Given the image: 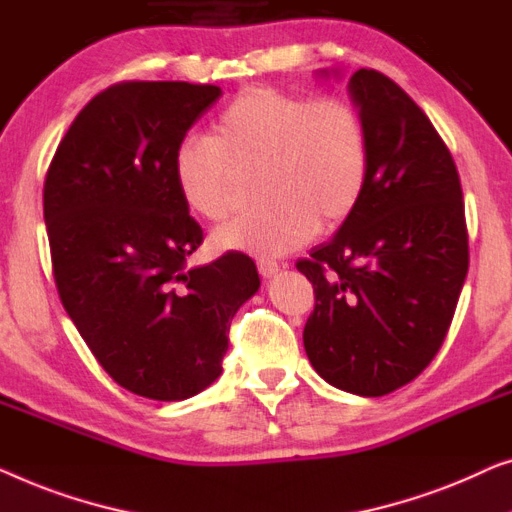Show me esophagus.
Listing matches in <instances>:
<instances>
[{"instance_id":"34e87169","label":"esophagus","mask_w":512,"mask_h":512,"mask_svg":"<svg viewBox=\"0 0 512 512\" xmlns=\"http://www.w3.org/2000/svg\"><path fill=\"white\" fill-rule=\"evenodd\" d=\"M257 271H259V276H262V278H271L273 273L278 271V262H276V259H269V257H259L257 259Z\"/></svg>"}]
</instances>
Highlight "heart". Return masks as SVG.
Listing matches in <instances>:
<instances>
[{"label": "heart", "mask_w": 512, "mask_h": 512, "mask_svg": "<svg viewBox=\"0 0 512 512\" xmlns=\"http://www.w3.org/2000/svg\"><path fill=\"white\" fill-rule=\"evenodd\" d=\"M183 204L220 222L236 208L239 176L259 171L269 201L215 229L213 246L229 253L285 255L355 211L371 171L366 122L345 99H313L278 88L243 90L206 136H187L174 153Z\"/></svg>", "instance_id": "heart-1"}]
</instances>
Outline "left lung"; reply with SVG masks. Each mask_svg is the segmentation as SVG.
Here are the masks:
<instances>
[{
	"label": "left lung",
	"instance_id": "obj_1",
	"mask_svg": "<svg viewBox=\"0 0 512 512\" xmlns=\"http://www.w3.org/2000/svg\"><path fill=\"white\" fill-rule=\"evenodd\" d=\"M348 88L369 129V183L334 239L297 262L315 292L304 348L329 385L383 397L441 350L469 232L455 160L420 106L376 69Z\"/></svg>",
	"mask_w": 512,
	"mask_h": 512
}]
</instances>
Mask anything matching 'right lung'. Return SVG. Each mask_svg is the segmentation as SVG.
<instances>
[{"mask_svg":"<svg viewBox=\"0 0 512 512\" xmlns=\"http://www.w3.org/2000/svg\"><path fill=\"white\" fill-rule=\"evenodd\" d=\"M220 95L185 81L115 83L76 115L43 183L64 311L115 383L146 399L206 390L222 371L234 313L259 287L243 253L187 266L204 232L171 164Z\"/></svg>","mask_w":512,"mask_h":512,"instance_id":"add662e5","label":"right lung"}]
</instances>
